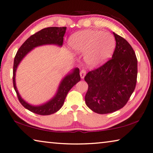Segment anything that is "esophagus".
Masks as SVG:
<instances>
[{"instance_id": "34e87169", "label": "esophagus", "mask_w": 153, "mask_h": 153, "mask_svg": "<svg viewBox=\"0 0 153 153\" xmlns=\"http://www.w3.org/2000/svg\"><path fill=\"white\" fill-rule=\"evenodd\" d=\"M85 74H86L85 70V69H82V70H81V72H80V75H81V79H83L84 77H85Z\"/></svg>"}]
</instances>
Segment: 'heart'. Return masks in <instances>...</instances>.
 <instances>
[{
  "label": "heart",
  "mask_w": 153,
  "mask_h": 153,
  "mask_svg": "<svg viewBox=\"0 0 153 153\" xmlns=\"http://www.w3.org/2000/svg\"><path fill=\"white\" fill-rule=\"evenodd\" d=\"M68 44L75 53H85V62L92 68L106 62L116 46L114 37L109 33L94 30H86L72 35Z\"/></svg>",
  "instance_id": "1"
}]
</instances>
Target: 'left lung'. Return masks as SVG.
<instances>
[{
  "label": "left lung",
  "mask_w": 153,
  "mask_h": 153,
  "mask_svg": "<svg viewBox=\"0 0 153 153\" xmlns=\"http://www.w3.org/2000/svg\"><path fill=\"white\" fill-rule=\"evenodd\" d=\"M116 42L112 58L85 76L88 84L85 100L87 106L99 114L123 108L135 90L137 59L128 42L114 33Z\"/></svg>",
  "instance_id": "left-lung-1"
}]
</instances>
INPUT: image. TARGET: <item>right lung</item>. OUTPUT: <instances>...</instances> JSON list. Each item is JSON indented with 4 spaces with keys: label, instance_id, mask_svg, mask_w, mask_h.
Returning a JSON list of instances; mask_svg holds the SVG:
<instances>
[{
    "label": "right lung",
    "instance_id": "obj_1",
    "mask_svg": "<svg viewBox=\"0 0 153 153\" xmlns=\"http://www.w3.org/2000/svg\"><path fill=\"white\" fill-rule=\"evenodd\" d=\"M66 27H48L43 29L36 33L30 36L26 40L22 46L18 49L17 53L14 58L13 68V84L16 94L20 102L26 109L30 111L35 113L41 116L51 115L57 112L61 109L64 102L65 97L72 87L78 83L81 80L79 74V69L75 68L72 73L68 74L62 80L59 87L57 94L50 101L40 106H32L20 97L16 86L15 76L17 67L23 57L30 52L35 47L45 45V44H56L58 46H62L63 36L65 33Z\"/></svg>",
    "mask_w": 153,
    "mask_h": 153
}]
</instances>
